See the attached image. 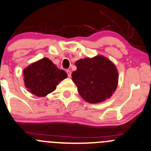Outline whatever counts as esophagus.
Returning a JSON list of instances; mask_svg holds the SVG:
<instances>
[{
  "mask_svg": "<svg viewBox=\"0 0 151 151\" xmlns=\"http://www.w3.org/2000/svg\"><path fill=\"white\" fill-rule=\"evenodd\" d=\"M67 76H68V77H71V72H70V70H67Z\"/></svg>",
  "mask_w": 151,
  "mask_h": 151,
  "instance_id": "1",
  "label": "esophagus"
}]
</instances>
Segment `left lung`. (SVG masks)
Instances as JSON below:
<instances>
[{"label": "left lung", "mask_w": 151, "mask_h": 151, "mask_svg": "<svg viewBox=\"0 0 151 151\" xmlns=\"http://www.w3.org/2000/svg\"><path fill=\"white\" fill-rule=\"evenodd\" d=\"M73 81L85 101L99 103L110 98L117 87L118 72L114 64L104 57L80 59L75 63Z\"/></svg>", "instance_id": "left-lung-1"}]
</instances>
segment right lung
<instances>
[{
	"instance_id": "add662e5",
	"label": "right lung",
	"mask_w": 151,
	"mask_h": 151,
	"mask_svg": "<svg viewBox=\"0 0 151 151\" xmlns=\"http://www.w3.org/2000/svg\"><path fill=\"white\" fill-rule=\"evenodd\" d=\"M25 86L37 96H45L55 90L57 84L67 77L49 58H44L24 70Z\"/></svg>"
}]
</instances>
